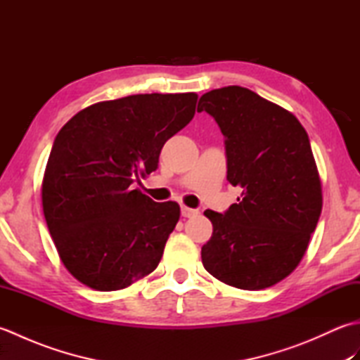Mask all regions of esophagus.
<instances>
[{"label":"esophagus","instance_id":"esophagus-1","mask_svg":"<svg viewBox=\"0 0 360 360\" xmlns=\"http://www.w3.org/2000/svg\"><path fill=\"white\" fill-rule=\"evenodd\" d=\"M181 213L184 218H192V217H196L200 212H198L196 209H190V207H187V205H182Z\"/></svg>","mask_w":360,"mask_h":360}]
</instances>
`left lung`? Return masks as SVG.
Listing matches in <instances>:
<instances>
[{"label":"left lung","instance_id":"obj_1","mask_svg":"<svg viewBox=\"0 0 360 360\" xmlns=\"http://www.w3.org/2000/svg\"><path fill=\"white\" fill-rule=\"evenodd\" d=\"M226 137L227 181L241 200L205 210L213 233L205 271L229 286L258 290L286 278L308 249L322 212V182L308 133L292 112L254 91L226 86L198 103Z\"/></svg>","mask_w":360,"mask_h":360}]
</instances>
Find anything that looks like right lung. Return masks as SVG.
Wrapping results in <instances>:
<instances>
[{
  "mask_svg": "<svg viewBox=\"0 0 360 360\" xmlns=\"http://www.w3.org/2000/svg\"><path fill=\"white\" fill-rule=\"evenodd\" d=\"M196 101L195 93H155L98 102L58 131L43 176V213L60 259L83 285L119 290L158 267L181 209L136 184L193 119Z\"/></svg>",
  "mask_w": 360,
  "mask_h": 360,
  "instance_id": "add662e5",
  "label": "right lung"
}]
</instances>
